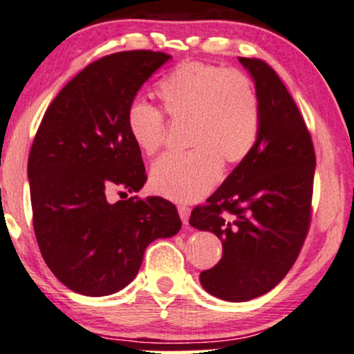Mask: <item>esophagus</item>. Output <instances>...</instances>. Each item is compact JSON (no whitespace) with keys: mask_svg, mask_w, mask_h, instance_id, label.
Here are the masks:
<instances>
[{"mask_svg":"<svg viewBox=\"0 0 354 354\" xmlns=\"http://www.w3.org/2000/svg\"><path fill=\"white\" fill-rule=\"evenodd\" d=\"M178 213H179V216H181V221L184 223V225H187L189 215H191V208L186 205H178Z\"/></svg>","mask_w":354,"mask_h":354,"instance_id":"esophagus-1","label":"esophagus"}]
</instances>
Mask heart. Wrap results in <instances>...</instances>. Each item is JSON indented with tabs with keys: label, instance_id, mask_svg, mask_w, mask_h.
<instances>
[{
	"label": "heart",
	"instance_id": "b5f03b06",
	"mask_svg": "<svg viewBox=\"0 0 354 354\" xmlns=\"http://www.w3.org/2000/svg\"><path fill=\"white\" fill-rule=\"evenodd\" d=\"M156 96L168 120L187 122L186 146L192 149L156 162L151 186L171 201H198L215 187L223 162L241 163L255 147L261 125L255 84L239 71L183 62L158 82ZM128 133L139 151L153 156L165 142V120L156 109L134 102Z\"/></svg>",
	"mask_w": 354,
	"mask_h": 354
}]
</instances>
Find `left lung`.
I'll list each match as a JSON object with an SVG mask.
<instances>
[{
    "label": "left lung",
    "mask_w": 354,
    "mask_h": 354,
    "mask_svg": "<svg viewBox=\"0 0 354 354\" xmlns=\"http://www.w3.org/2000/svg\"><path fill=\"white\" fill-rule=\"evenodd\" d=\"M261 106L257 144L189 223L223 242L216 266L201 272L213 297L247 301L274 288L295 263L311 221L316 156L290 93L261 59L239 57Z\"/></svg>",
    "instance_id": "obj_1"
}]
</instances>
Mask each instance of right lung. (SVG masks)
<instances>
[{
  "label": "right lung",
  "mask_w": 354,
  "mask_h": 354,
  "mask_svg": "<svg viewBox=\"0 0 354 354\" xmlns=\"http://www.w3.org/2000/svg\"><path fill=\"white\" fill-rule=\"evenodd\" d=\"M170 57L138 49L89 64L54 97L33 139L27 171L39 252L53 274L82 295L122 290L149 243L181 229L176 207L162 197L107 201L117 186L138 192L146 183L128 112Z\"/></svg>",
  "instance_id": "obj_1"
}]
</instances>
